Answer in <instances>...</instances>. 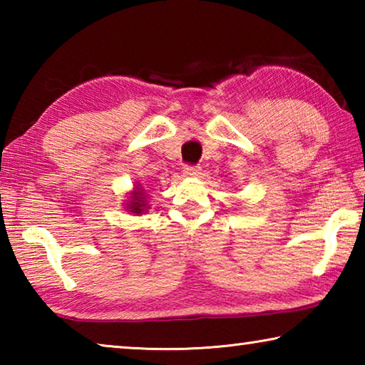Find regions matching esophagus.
Wrapping results in <instances>:
<instances>
[{"label":"esophagus","instance_id":"34e87169","mask_svg":"<svg viewBox=\"0 0 365 365\" xmlns=\"http://www.w3.org/2000/svg\"><path fill=\"white\" fill-rule=\"evenodd\" d=\"M183 174L187 177H196L197 174H200V169H197L196 165L187 164V165H183Z\"/></svg>","mask_w":365,"mask_h":365}]
</instances>
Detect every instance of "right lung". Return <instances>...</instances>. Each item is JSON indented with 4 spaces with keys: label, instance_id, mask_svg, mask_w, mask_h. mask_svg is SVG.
<instances>
[{
    "label": "right lung",
    "instance_id": "add662e5",
    "mask_svg": "<svg viewBox=\"0 0 365 365\" xmlns=\"http://www.w3.org/2000/svg\"><path fill=\"white\" fill-rule=\"evenodd\" d=\"M137 190L133 191L132 193V200H130V202H128L127 205V209L130 212H133V214H141V212H145L146 209H148V206H146V193H145V190L141 188V187H135Z\"/></svg>",
    "mask_w": 365,
    "mask_h": 365
}]
</instances>
